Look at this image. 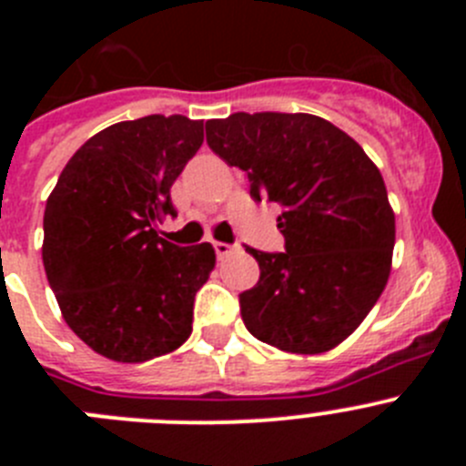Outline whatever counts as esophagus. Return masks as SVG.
<instances>
[{
  "label": "esophagus",
  "instance_id": "34e87169",
  "mask_svg": "<svg viewBox=\"0 0 466 466\" xmlns=\"http://www.w3.org/2000/svg\"><path fill=\"white\" fill-rule=\"evenodd\" d=\"M233 249H236V247L228 245V242H214V252H217V257L219 258L230 257V254H233Z\"/></svg>",
  "mask_w": 466,
  "mask_h": 466
}]
</instances>
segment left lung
I'll use <instances>...</instances> for the list:
<instances>
[{
	"label": "left lung",
	"instance_id": "obj_1",
	"mask_svg": "<svg viewBox=\"0 0 466 466\" xmlns=\"http://www.w3.org/2000/svg\"><path fill=\"white\" fill-rule=\"evenodd\" d=\"M209 149L247 172L249 196L282 205L287 252L247 247L261 278L240 294L254 339L319 355L371 312L392 270L394 212L360 144L312 114H230L205 123Z\"/></svg>",
	"mask_w": 466,
	"mask_h": 466
}]
</instances>
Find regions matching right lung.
Returning <instances> with one entry per match:
<instances>
[{
	"label": "right lung",
	"instance_id": "obj_1",
	"mask_svg": "<svg viewBox=\"0 0 466 466\" xmlns=\"http://www.w3.org/2000/svg\"><path fill=\"white\" fill-rule=\"evenodd\" d=\"M203 144V121L151 116L105 127L69 158L44 212L41 258L65 322L106 360L139 364L191 336L214 270L209 242L177 247L156 221Z\"/></svg>",
	"mask_w": 466,
	"mask_h": 466
}]
</instances>
